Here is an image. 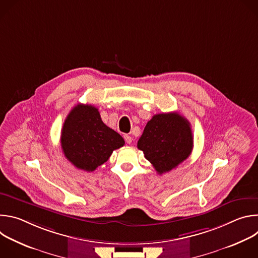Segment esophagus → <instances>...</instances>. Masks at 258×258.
<instances>
[{
	"label": "esophagus",
	"mask_w": 258,
	"mask_h": 258,
	"mask_svg": "<svg viewBox=\"0 0 258 258\" xmlns=\"http://www.w3.org/2000/svg\"><path fill=\"white\" fill-rule=\"evenodd\" d=\"M124 140L127 144H131L132 143V137L130 135H124Z\"/></svg>",
	"instance_id": "obj_1"
}]
</instances>
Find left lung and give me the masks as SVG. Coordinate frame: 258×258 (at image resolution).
Segmentation results:
<instances>
[{
  "mask_svg": "<svg viewBox=\"0 0 258 258\" xmlns=\"http://www.w3.org/2000/svg\"><path fill=\"white\" fill-rule=\"evenodd\" d=\"M138 148L159 174L170 171L192 152L191 124L177 112L156 114L147 122Z\"/></svg>",
  "mask_w": 258,
  "mask_h": 258,
  "instance_id": "8db88e82",
  "label": "left lung"
}]
</instances>
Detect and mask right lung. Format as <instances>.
<instances>
[{"instance_id": "obj_1", "label": "right lung", "mask_w": 258, "mask_h": 258, "mask_svg": "<svg viewBox=\"0 0 258 258\" xmlns=\"http://www.w3.org/2000/svg\"><path fill=\"white\" fill-rule=\"evenodd\" d=\"M60 141L67 160L86 171H94L124 145L123 138L102 121L95 106L81 103L67 115Z\"/></svg>"}]
</instances>
